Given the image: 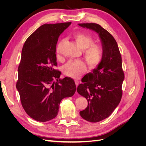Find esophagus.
<instances>
[{
    "label": "esophagus",
    "mask_w": 146,
    "mask_h": 146,
    "mask_svg": "<svg viewBox=\"0 0 146 146\" xmlns=\"http://www.w3.org/2000/svg\"><path fill=\"white\" fill-rule=\"evenodd\" d=\"M75 83H76V85L77 87V86L78 85V81L77 80H75Z\"/></svg>",
    "instance_id": "34e87169"
}]
</instances>
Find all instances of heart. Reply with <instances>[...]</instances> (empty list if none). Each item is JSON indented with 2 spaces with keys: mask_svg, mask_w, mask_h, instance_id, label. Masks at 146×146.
<instances>
[{
  "mask_svg": "<svg viewBox=\"0 0 146 146\" xmlns=\"http://www.w3.org/2000/svg\"><path fill=\"white\" fill-rule=\"evenodd\" d=\"M77 45L83 49V55L88 66L90 68H96L99 65L103 58V48L98 43H94V39L90 35L77 33L73 35ZM64 40L61 39L56 48V53L59 54L60 48ZM86 67L85 63L81 60H70L63 68L64 74L73 78H78L86 71Z\"/></svg>",
  "mask_w": 146,
  "mask_h": 146,
  "instance_id": "heart-1",
  "label": "heart"
}]
</instances>
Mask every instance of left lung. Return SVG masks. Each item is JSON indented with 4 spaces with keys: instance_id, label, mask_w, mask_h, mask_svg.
Instances as JSON below:
<instances>
[{
    "instance_id": "1",
    "label": "left lung",
    "mask_w": 146,
    "mask_h": 146,
    "mask_svg": "<svg viewBox=\"0 0 146 146\" xmlns=\"http://www.w3.org/2000/svg\"><path fill=\"white\" fill-rule=\"evenodd\" d=\"M99 34L102 44L103 58L93 71L87 74L77 91L88 100L87 107L80 111L81 117L98 122L109 117L119 105L122 96L124 80L122 58L115 39L98 24H78Z\"/></svg>"
}]
</instances>
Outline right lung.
I'll list each match as a JSON object with an SVG mask.
<instances>
[{"label": "right lung", "mask_w": 146, "mask_h": 146, "mask_svg": "<svg viewBox=\"0 0 146 146\" xmlns=\"http://www.w3.org/2000/svg\"><path fill=\"white\" fill-rule=\"evenodd\" d=\"M70 24H44L30 35L23 46L16 88L25 111L37 121L55 118L61 100L76 92L73 79H60L61 72L55 69L57 41Z\"/></svg>", "instance_id": "right-lung-1"}]
</instances>
